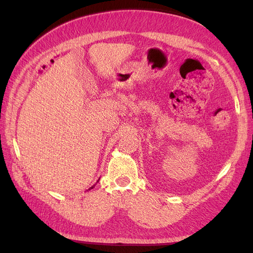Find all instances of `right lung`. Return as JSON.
Here are the masks:
<instances>
[{"instance_id": "right-lung-1", "label": "right lung", "mask_w": 253, "mask_h": 253, "mask_svg": "<svg viewBox=\"0 0 253 253\" xmlns=\"http://www.w3.org/2000/svg\"><path fill=\"white\" fill-rule=\"evenodd\" d=\"M93 187H94V186H93ZM93 187H91V188H89V189H88V190H90V189H93Z\"/></svg>"}]
</instances>
